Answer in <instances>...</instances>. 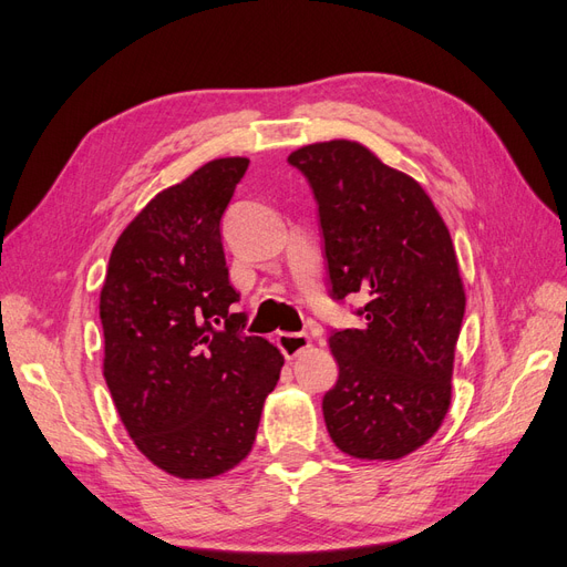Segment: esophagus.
<instances>
[{
	"label": "esophagus",
	"instance_id": "esophagus-1",
	"mask_svg": "<svg viewBox=\"0 0 567 567\" xmlns=\"http://www.w3.org/2000/svg\"><path fill=\"white\" fill-rule=\"evenodd\" d=\"M278 346L285 353V358H297L306 349H310V337L308 334H291V332H280L278 334Z\"/></svg>",
	"mask_w": 567,
	"mask_h": 567
}]
</instances>
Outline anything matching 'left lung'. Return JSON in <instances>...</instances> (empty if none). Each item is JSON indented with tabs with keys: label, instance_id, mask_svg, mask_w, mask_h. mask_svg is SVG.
<instances>
[{
	"label": "left lung",
	"instance_id": "1",
	"mask_svg": "<svg viewBox=\"0 0 567 567\" xmlns=\"http://www.w3.org/2000/svg\"><path fill=\"white\" fill-rule=\"evenodd\" d=\"M318 199L337 299L360 295V330L332 332L339 362L322 414L355 460L395 462L426 445L452 400L466 291L450 230L416 178L351 138L297 148Z\"/></svg>",
	"mask_w": 567,
	"mask_h": 567
}]
</instances>
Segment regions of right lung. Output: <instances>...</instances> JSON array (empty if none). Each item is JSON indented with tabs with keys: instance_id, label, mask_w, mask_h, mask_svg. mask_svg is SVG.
I'll return each mask as SVG.
<instances>
[{
	"instance_id": "obj_1",
	"label": "right lung",
	"mask_w": 567,
	"mask_h": 567,
	"mask_svg": "<svg viewBox=\"0 0 567 567\" xmlns=\"http://www.w3.org/2000/svg\"><path fill=\"white\" fill-rule=\"evenodd\" d=\"M247 157H216L159 190L122 230L101 287L103 377L126 433L184 481L216 478L251 452L285 364L237 332L221 216ZM227 318V330L213 322Z\"/></svg>"
}]
</instances>
